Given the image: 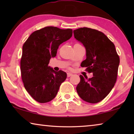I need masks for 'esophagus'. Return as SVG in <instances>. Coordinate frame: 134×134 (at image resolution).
Instances as JSON below:
<instances>
[{
  "label": "esophagus",
  "instance_id": "1",
  "mask_svg": "<svg viewBox=\"0 0 134 134\" xmlns=\"http://www.w3.org/2000/svg\"><path fill=\"white\" fill-rule=\"evenodd\" d=\"M72 76V74L71 73V72H67V77H69Z\"/></svg>",
  "mask_w": 134,
  "mask_h": 134
}]
</instances>
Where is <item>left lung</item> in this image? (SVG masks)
Returning a JSON list of instances; mask_svg holds the SVG:
<instances>
[{"label": "left lung", "instance_id": "1", "mask_svg": "<svg viewBox=\"0 0 134 134\" xmlns=\"http://www.w3.org/2000/svg\"><path fill=\"white\" fill-rule=\"evenodd\" d=\"M74 38L86 48V59L81 66L93 72L88 79L80 75L77 92L83 100L96 103L105 98L116 83L119 57L115 45L102 32L89 28L73 31Z\"/></svg>", "mask_w": 134, "mask_h": 134}]
</instances>
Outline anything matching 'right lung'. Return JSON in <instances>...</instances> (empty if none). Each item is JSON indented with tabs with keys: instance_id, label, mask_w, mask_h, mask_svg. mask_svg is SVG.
I'll list each match as a JSON object with an SVG mask.
<instances>
[{
	"instance_id": "add662e5",
	"label": "right lung",
	"mask_w": 134,
	"mask_h": 134,
	"mask_svg": "<svg viewBox=\"0 0 134 134\" xmlns=\"http://www.w3.org/2000/svg\"><path fill=\"white\" fill-rule=\"evenodd\" d=\"M71 29L47 26L32 33L22 47L21 71L24 87L36 101L47 103L56 96L66 72L48 66L59 45L72 37Z\"/></svg>"
}]
</instances>
